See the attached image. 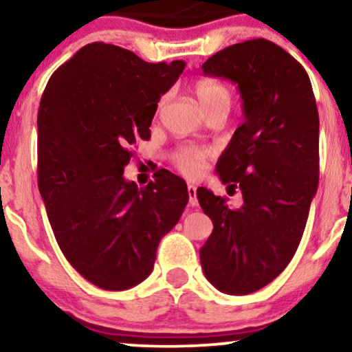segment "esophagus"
Masks as SVG:
<instances>
[{"mask_svg":"<svg viewBox=\"0 0 352 352\" xmlns=\"http://www.w3.org/2000/svg\"><path fill=\"white\" fill-rule=\"evenodd\" d=\"M188 198L191 206H198V198H197V186L188 185Z\"/></svg>","mask_w":352,"mask_h":352,"instance_id":"obj_1","label":"esophagus"}]
</instances>
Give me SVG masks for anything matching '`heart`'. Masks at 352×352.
Wrapping results in <instances>:
<instances>
[{
    "instance_id": "heart-1",
    "label": "heart",
    "mask_w": 352,
    "mask_h": 352,
    "mask_svg": "<svg viewBox=\"0 0 352 352\" xmlns=\"http://www.w3.org/2000/svg\"><path fill=\"white\" fill-rule=\"evenodd\" d=\"M193 92L197 96L199 105L206 113L216 109H226L229 112L232 96L228 86L216 81V79H201L193 84ZM166 104V97L159 102V109ZM212 155V151L206 146L184 144L177 148L170 155L173 167L186 177H198L204 170L208 159Z\"/></svg>"
}]
</instances>
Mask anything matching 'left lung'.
I'll return each instance as SVG.
<instances>
[{
  "mask_svg": "<svg viewBox=\"0 0 352 352\" xmlns=\"http://www.w3.org/2000/svg\"><path fill=\"white\" fill-rule=\"evenodd\" d=\"M201 69L237 84L245 122L216 166L243 204L198 188L214 226L199 258L212 286L245 296L278 278L300 243L318 186L317 102L304 66L266 38L224 48Z\"/></svg>",
  "mask_w": 352,
  "mask_h": 352,
  "instance_id": "obj_1",
  "label": "left lung"
}]
</instances>
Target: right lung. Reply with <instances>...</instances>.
I'll return each instance as SVG.
<instances>
[{
	"instance_id": "1",
	"label": "right lung",
	"mask_w": 352,
	"mask_h": 352,
	"mask_svg": "<svg viewBox=\"0 0 352 352\" xmlns=\"http://www.w3.org/2000/svg\"><path fill=\"white\" fill-rule=\"evenodd\" d=\"M184 68L94 42L52 74L40 99L37 175L48 221L66 260L100 289L144 281L188 203L185 180L168 170L144 188L123 179L133 146L151 138L157 102Z\"/></svg>"
}]
</instances>
